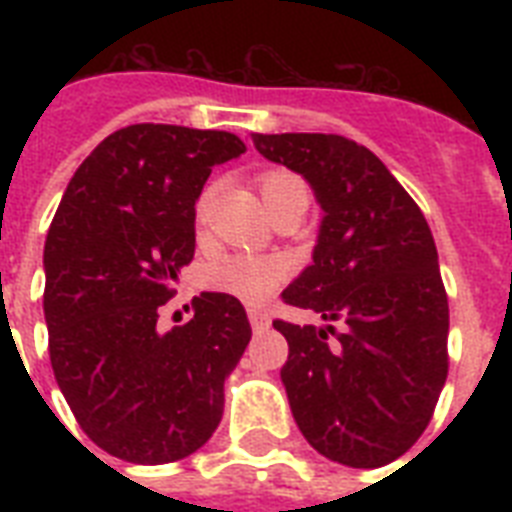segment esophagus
<instances>
[{"mask_svg":"<svg viewBox=\"0 0 512 512\" xmlns=\"http://www.w3.org/2000/svg\"><path fill=\"white\" fill-rule=\"evenodd\" d=\"M249 324H252V329L255 332H265V329L271 327V319L265 316L263 311H257V308H249Z\"/></svg>","mask_w":512,"mask_h":512,"instance_id":"1","label":"esophagus"}]
</instances>
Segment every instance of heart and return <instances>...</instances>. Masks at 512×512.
<instances>
[{
    "label": "heart",
    "instance_id": "heart-1",
    "mask_svg": "<svg viewBox=\"0 0 512 512\" xmlns=\"http://www.w3.org/2000/svg\"><path fill=\"white\" fill-rule=\"evenodd\" d=\"M257 185H260V193H263L265 207H271L281 193L295 188V185H303V180L284 170H271L257 177ZM204 209H207V193L199 201V215H204ZM287 276L289 265L284 257L233 255L220 260L209 271V284L225 292V295L236 297L241 303L263 305L287 281Z\"/></svg>",
    "mask_w": 512,
    "mask_h": 512
}]
</instances>
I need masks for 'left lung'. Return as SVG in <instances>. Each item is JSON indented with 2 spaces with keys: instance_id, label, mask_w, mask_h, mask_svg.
I'll use <instances>...</instances> for the list:
<instances>
[{
  "instance_id": "1",
  "label": "left lung",
  "mask_w": 512,
  "mask_h": 512,
  "mask_svg": "<svg viewBox=\"0 0 512 512\" xmlns=\"http://www.w3.org/2000/svg\"><path fill=\"white\" fill-rule=\"evenodd\" d=\"M252 143L303 175L324 209L313 263L281 297L327 324L273 321L289 342L281 382L292 417L332 462L388 465L428 428L449 372V303L428 220L369 148L342 135Z\"/></svg>"
}]
</instances>
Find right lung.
Here are the masks:
<instances>
[{
    "label": "right lung",
    "instance_id": "obj_1",
    "mask_svg": "<svg viewBox=\"0 0 512 512\" xmlns=\"http://www.w3.org/2000/svg\"><path fill=\"white\" fill-rule=\"evenodd\" d=\"M244 154L231 132L132 124L82 162L44 244L50 361L76 422L111 457L164 465L215 433L223 382L249 345L244 305L193 297V319H156L196 249L212 167Z\"/></svg>",
    "mask_w": 512,
    "mask_h": 512
}]
</instances>
